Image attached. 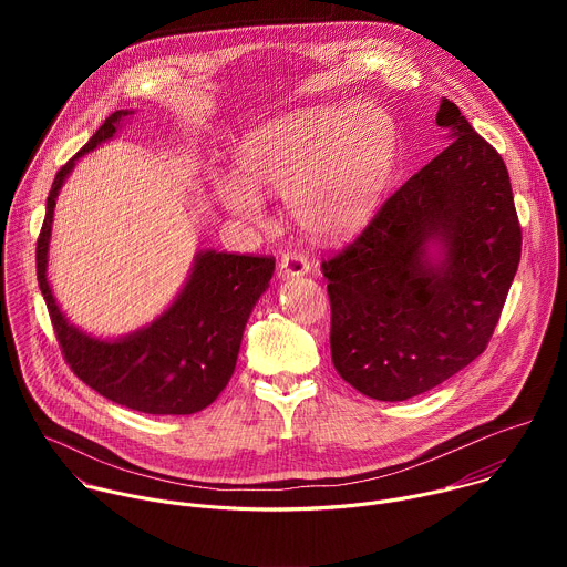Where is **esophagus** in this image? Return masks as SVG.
I'll return each mask as SVG.
<instances>
[{"instance_id":"1","label":"esophagus","mask_w":567,"mask_h":567,"mask_svg":"<svg viewBox=\"0 0 567 567\" xmlns=\"http://www.w3.org/2000/svg\"><path fill=\"white\" fill-rule=\"evenodd\" d=\"M311 271L307 258L298 256V254H285L280 260V276L282 278H300L307 276Z\"/></svg>"}]
</instances>
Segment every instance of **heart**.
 Listing matches in <instances>:
<instances>
[{
  "label": "heart",
  "instance_id": "obj_1",
  "mask_svg": "<svg viewBox=\"0 0 567 567\" xmlns=\"http://www.w3.org/2000/svg\"><path fill=\"white\" fill-rule=\"evenodd\" d=\"M394 156L396 132L383 110H309L256 127L237 152L245 179H217L215 195L233 217L262 224V193H280L300 228L320 239H341L379 208Z\"/></svg>",
  "mask_w": 567,
  "mask_h": 567
}]
</instances>
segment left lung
Wrapping results in <instances>:
<instances>
[{
	"instance_id": "1",
	"label": "left lung",
	"mask_w": 567,
	"mask_h": 567,
	"mask_svg": "<svg viewBox=\"0 0 567 567\" xmlns=\"http://www.w3.org/2000/svg\"><path fill=\"white\" fill-rule=\"evenodd\" d=\"M451 145L403 184L368 228L322 262L332 361L361 394L403 401L487 348L520 262L503 156L442 99Z\"/></svg>"
}]
</instances>
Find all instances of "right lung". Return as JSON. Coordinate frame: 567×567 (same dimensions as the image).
Masks as SVG:
<instances>
[{
    "label": "right lung",
    "mask_w": 567,
    "mask_h": 567,
    "mask_svg": "<svg viewBox=\"0 0 567 567\" xmlns=\"http://www.w3.org/2000/svg\"><path fill=\"white\" fill-rule=\"evenodd\" d=\"M132 114V110H118L107 116L87 145L58 171L35 249L38 282L62 354L80 381L138 413L193 415L210 406L233 377L247 320L269 289L274 258L197 251L173 305L145 328L118 339H99L69 322L47 278L60 188L75 161L110 141Z\"/></svg>",
    "instance_id": "right-lung-1"
}]
</instances>
